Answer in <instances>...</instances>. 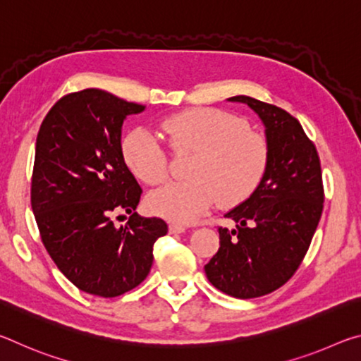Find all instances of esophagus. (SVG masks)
<instances>
[{"label": "esophagus", "instance_id": "esophagus-1", "mask_svg": "<svg viewBox=\"0 0 361 361\" xmlns=\"http://www.w3.org/2000/svg\"><path fill=\"white\" fill-rule=\"evenodd\" d=\"M185 231H186L185 226H181V224H175V223L169 224V232H170V234H183V232H185Z\"/></svg>", "mask_w": 361, "mask_h": 361}]
</instances>
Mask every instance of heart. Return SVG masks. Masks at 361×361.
Returning a JSON list of instances; mask_svg holds the SVG:
<instances>
[{
	"label": "heart",
	"mask_w": 361,
	"mask_h": 361,
	"mask_svg": "<svg viewBox=\"0 0 361 361\" xmlns=\"http://www.w3.org/2000/svg\"><path fill=\"white\" fill-rule=\"evenodd\" d=\"M176 154H191L188 181L170 183L148 195V209L176 223H194L216 202L234 209L258 191L269 164L266 138L248 129L240 116L218 108H191L161 122ZM130 173L154 186L169 175L166 149L145 129H133L121 142Z\"/></svg>",
	"instance_id": "1"
}]
</instances>
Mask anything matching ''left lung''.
Returning <instances> with one entry per match:
<instances>
[{"mask_svg":"<svg viewBox=\"0 0 361 361\" xmlns=\"http://www.w3.org/2000/svg\"><path fill=\"white\" fill-rule=\"evenodd\" d=\"M269 146L264 178L247 202L226 213L235 229L218 228L219 250L205 264L209 282L232 298L269 295L296 272L323 210L320 159L299 121L276 105L247 95Z\"/></svg>","mask_w":361,"mask_h":361,"instance_id":"8db88e82","label":"left lung"}]
</instances>
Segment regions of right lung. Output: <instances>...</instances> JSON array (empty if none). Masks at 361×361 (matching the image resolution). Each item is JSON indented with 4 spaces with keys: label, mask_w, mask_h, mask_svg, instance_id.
<instances>
[{
    "label": "right lung",
    "mask_w": 361,
    "mask_h": 361,
    "mask_svg": "<svg viewBox=\"0 0 361 361\" xmlns=\"http://www.w3.org/2000/svg\"><path fill=\"white\" fill-rule=\"evenodd\" d=\"M145 105L102 89L60 99L36 138L32 209L47 253L81 291L114 298L143 282L152 245L167 234L161 218L140 216L142 188L121 156L122 124ZM126 211L117 228L112 216Z\"/></svg>",
    "instance_id": "right-lung-1"
}]
</instances>
